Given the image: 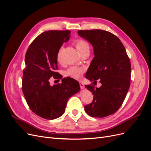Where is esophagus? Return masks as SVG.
Here are the masks:
<instances>
[{"label":"esophagus","instance_id":"esophagus-1","mask_svg":"<svg viewBox=\"0 0 151 151\" xmlns=\"http://www.w3.org/2000/svg\"><path fill=\"white\" fill-rule=\"evenodd\" d=\"M79 85H80V88H81V89H84V84L83 83H79Z\"/></svg>","mask_w":151,"mask_h":151}]
</instances>
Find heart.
<instances>
[{
    "instance_id": "obj_1",
    "label": "heart",
    "mask_w": 151,
    "mask_h": 151,
    "mask_svg": "<svg viewBox=\"0 0 151 151\" xmlns=\"http://www.w3.org/2000/svg\"><path fill=\"white\" fill-rule=\"evenodd\" d=\"M74 44L76 45L77 50H78V52H79V53L85 50L89 49V44L83 40H81V39L77 40L74 42ZM62 49V48H60L57 52V60L58 62L61 61ZM84 72V68L73 66L70 67L69 68H68V69L65 72V75L67 77H71V78H73V79H79L82 77V76H83Z\"/></svg>"
}]
</instances>
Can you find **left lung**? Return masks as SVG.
<instances>
[{"mask_svg":"<svg viewBox=\"0 0 151 151\" xmlns=\"http://www.w3.org/2000/svg\"><path fill=\"white\" fill-rule=\"evenodd\" d=\"M94 49V57L86 77L93 83L99 80L100 88L86 85L93 100L84 106L87 114L103 118L115 113L124 101L130 84L131 64L126 50L116 36L101 29L79 30Z\"/></svg>","mask_w":151,"mask_h":151,"instance_id":"obj_1","label":"left lung"}]
</instances>
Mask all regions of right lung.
<instances>
[{"instance_id":"add662e5","label":"right lung","mask_w":151,"mask_h":151,"mask_svg":"<svg viewBox=\"0 0 151 151\" xmlns=\"http://www.w3.org/2000/svg\"><path fill=\"white\" fill-rule=\"evenodd\" d=\"M70 31H45L31 43L25 56L22 90L31 111L45 119L53 120L65 111L68 98L78 93L80 86L74 79L63 78L61 84L50 86L49 79L58 73L57 55Z\"/></svg>"}]
</instances>
